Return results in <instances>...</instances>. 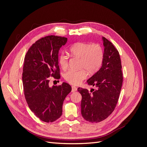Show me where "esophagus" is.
Returning a JSON list of instances; mask_svg holds the SVG:
<instances>
[{
	"label": "esophagus",
	"instance_id": "1",
	"mask_svg": "<svg viewBox=\"0 0 147 147\" xmlns=\"http://www.w3.org/2000/svg\"><path fill=\"white\" fill-rule=\"evenodd\" d=\"M77 91V88L75 87V86H72V92H74L75 91Z\"/></svg>",
	"mask_w": 147,
	"mask_h": 147
}]
</instances>
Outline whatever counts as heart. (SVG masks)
Masks as SVG:
<instances>
[{"instance_id":"b5f03b06","label":"heart","mask_w":147,"mask_h":147,"mask_svg":"<svg viewBox=\"0 0 147 147\" xmlns=\"http://www.w3.org/2000/svg\"><path fill=\"white\" fill-rule=\"evenodd\" d=\"M70 53L74 56L81 58V67L85 68L90 73L98 70L104 59V51L98 44H90L85 42H77L70 48ZM61 67L65 70L68 67V57L61 53L58 57ZM64 78L69 83L77 85L87 77L84 69L80 70H70L64 74Z\"/></svg>"}]
</instances>
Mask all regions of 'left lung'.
I'll return each mask as SVG.
<instances>
[{
	"label": "left lung",
	"mask_w": 147,
	"mask_h": 147,
	"mask_svg": "<svg viewBox=\"0 0 147 147\" xmlns=\"http://www.w3.org/2000/svg\"><path fill=\"white\" fill-rule=\"evenodd\" d=\"M104 59L100 69L87 80L88 85L96 86L91 92L82 88L78 91L82 96L81 113L90 123L103 121L113 112L118 102L123 83L121 59L113 44L102 37Z\"/></svg>",
	"instance_id": "1"
}]
</instances>
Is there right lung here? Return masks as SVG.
<instances>
[{
	"instance_id": "add662e5",
	"label": "right lung",
	"mask_w": 147,
	"mask_h": 147,
	"mask_svg": "<svg viewBox=\"0 0 147 147\" xmlns=\"http://www.w3.org/2000/svg\"><path fill=\"white\" fill-rule=\"evenodd\" d=\"M67 38L49 35L35 42L24 57L23 84L30 110L42 121L51 123L62 115L63 102L72 90L70 84L49 86L50 76L59 78L58 53Z\"/></svg>"
}]
</instances>
